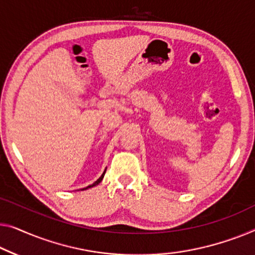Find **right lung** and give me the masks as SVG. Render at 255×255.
<instances>
[{
    "label": "right lung",
    "instance_id": "right-lung-1",
    "mask_svg": "<svg viewBox=\"0 0 255 255\" xmlns=\"http://www.w3.org/2000/svg\"><path fill=\"white\" fill-rule=\"evenodd\" d=\"M105 172H106V169L104 170V173H103V174H102V176H101L100 178H98V180H97L96 182H94V183H93V184H90V185H88V187H87V188H83V189H81V190H87V189H89V188H93V187H95V185L100 184V183H101V182H102V180H103V177H104V175H105Z\"/></svg>",
    "mask_w": 255,
    "mask_h": 255
}]
</instances>
